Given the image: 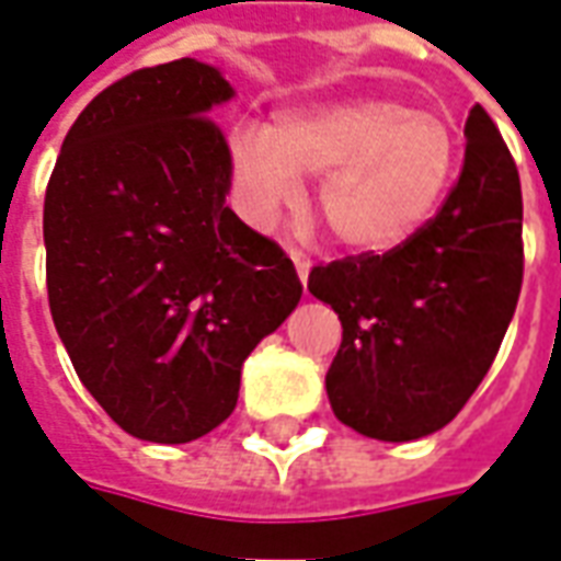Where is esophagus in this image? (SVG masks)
I'll return each instance as SVG.
<instances>
[{
  "label": "esophagus",
  "instance_id": "esophagus-1",
  "mask_svg": "<svg viewBox=\"0 0 561 561\" xmlns=\"http://www.w3.org/2000/svg\"><path fill=\"white\" fill-rule=\"evenodd\" d=\"M288 257L294 261V270H297V276H300V282L306 285V279H309V270H312V261H309L300 249H288Z\"/></svg>",
  "mask_w": 561,
  "mask_h": 561
}]
</instances>
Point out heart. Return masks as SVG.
<instances>
[{
    "label": "heart",
    "mask_w": 561,
    "mask_h": 561,
    "mask_svg": "<svg viewBox=\"0 0 561 561\" xmlns=\"http://www.w3.org/2000/svg\"><path fill=\"white\" fill-rule=\"evenodd\" d=\"M233 180L257 221L273 219L321 176L318 216L352 249H390L433 216L457 168V135L435 111L360 95L297 107L267 131L231 140Z\"/></svg>",
    "instance_id": "obj_1"
}]
</instances>
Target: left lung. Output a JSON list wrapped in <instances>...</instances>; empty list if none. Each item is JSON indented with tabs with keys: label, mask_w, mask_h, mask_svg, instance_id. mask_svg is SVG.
I'll return each mask as SVG.
<instances>
[{
	"label": "left lung",
	"mask_w": 561,
	"mask_h": 561,
	"mask_svg": "<svg viewBox=\"0 0 561 561\" xmlns=\"http://www.w3.org/2000/svg\"><path fill=\"white\" fill-rule=\"evenodd\" d=\"M523 285V195L481 104L466 159L433 219L385 255L318 264L309 291L342 321L330 409L354 433L412 442L442 430L493 366Z\"/></svg>",
	"instance_id": "1"
}]
</instances>
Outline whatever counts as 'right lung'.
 I'll use <instances>...</instances> for the list:
<instances>
[{
  "label": "right lung",
  "mask_w": 561,
  "mask_h": 561,
  "mask_svg": "<svg viewBox=\"0 0 561 561\" xmlns=\"http://www.w3.org/2000/svg\"><path fill=\"white\" fill-rule=\"evenodd\" d=\"M213 66L138 68L68 128L44 195L47 300L75 373L128 435L183 445L237 405L240 369L300 304L279 243L225 207Z\"/></svg>",
  "instance_id": "right-lung-1"
}]
</instances>
